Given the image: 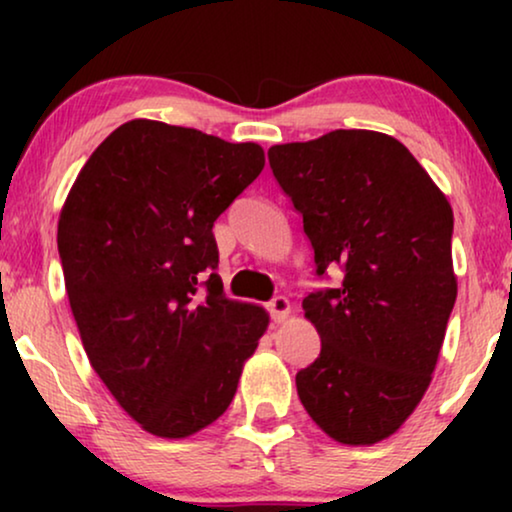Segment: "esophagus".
Segmentation results:
<instances>
[{"instance_id":"1","label":"esophagus","mask_w":512,"mask_h":512,"mask_svg":"<svg viewBox=\"0 0 512 512\" xmlns=\"http://www.w3.org/2000/svg\"><path fill=\"white\" fill-rule=\"evenodd\" d=\"M268 310H270V317L275 321H286L291 314V300L284 296H277L275 300H270L268 303Z\"/></svg>"}]
</instances>
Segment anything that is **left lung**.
Wrapping results in <instances>:
<instances>
[{"label":"left lung","mask_w":512,"mask_h":512,"mask_svg":"<svg viewBox=\"0 0 512 512\" xmlns=\"http://www.w3.org/2000/svg\"><path fill=\"white\" fill-rule=\"evenodd\" d=\"M270 167L303 214L317 275L338 289L303 300L321 338L296 375L307 415L342 445H375L405 424L436 370L457 300L454 216L445 193L398 139L333 130L275 144Z\"/></svg>","instance_id":"left-lung-1"}]
</instances>
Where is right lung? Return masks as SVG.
Wrapping results in <instances>:
<instances>
[{"label": "right lung", "mask_w": 512, "mask_h": 512, "mask_svg": "<svg viewBox=\"0 0 512 512\" xmlns=\"http://www.w3.org/2000/svg\"><path fill=\"white\" fill-rule=\"evenodd\" d=\"M254 142L135 118L81 167L58 251L90 366L160 438H188L233 401L268 331L263 307L226 298L214 221L261 174Z\"/></svg>", "instance_id": "1"}]
</instances>
